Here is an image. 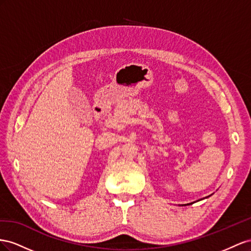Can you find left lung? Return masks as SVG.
<instances>
[{
    "instance_id": "8db88e82",
    "label": "left lung",
    "mask_w": 251,
    "mask_h": 251,
    "mask_svg": "<svg viewBox=\"0 0 251 251\" xmlns=\"http://www.w3.org/2000/svg\"><path fill=\"white\" fill-rule=\"evenodd\" d=\"M206 198H207V197H206ZM189 204H192V203H189ZM189 204H187V205H189ZM184 206H185V205H184Z\"/></svg>"
}]
</instances>
